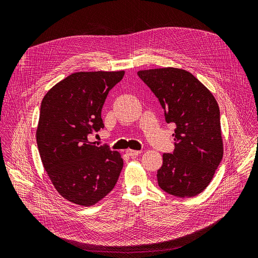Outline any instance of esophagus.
<instances>
[{
    "mask_svg": "<svg viewBox=\"0 0 258 258\" xmlns=\"http://www.w3.org/2000/svg\"><path fill=\"white\" fill-rule=\"evenodd\" d=\"M126 153H127V155L131 156V157H134V156H138V155H140V154H141V151H135V150H127V151H126Z\"/></svg>",
    "mask_w": 258,
    "mask_h": 258,
    "instance_id": "obj_1",
    "label": "esophagus"
}]
</instances>
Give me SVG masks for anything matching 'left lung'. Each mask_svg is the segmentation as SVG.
I'll return each instance as SVG.
<instances>
[{
    "label": "left lung",
    "instance_id": "8db88e82",
    "mask_svg": "<svg viewBox=\"0 0 258 258\" xmlns=\"http://www.w3.org/2000/svg\"><path fill=\"white\" fill-rule=\"evenodd\" d=\"M138 75L158 98L166 121L176 126L175 148L172 154L162 155L158 185L179 198L197 196L212 181L223 158L216 100L204 84L182 69L144 70Z\"/></svg>",
    "mask_w": 258,
    "mask_h": 258
}]
</instances>
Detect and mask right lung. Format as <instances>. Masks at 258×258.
Segmentation results:
<instances>
[{"mask_svg": "<svg viewBox=\"0 0 258 258\" xmlns=\"http://www.w3.org/2000/svg\"><path fill=\"white\" fill-rule=\"evenodd\" d=\"M124 71L77 72L46 93L41 104L36 142L54 188L72 204L90 207L110 192L123 161L118 152L88 141L104 127L101 111Z\"/></svg>", "mask_w": 258, "mask_h": 258, "instance_id": "obj_1", "label": "right lung"}]
</instances>
